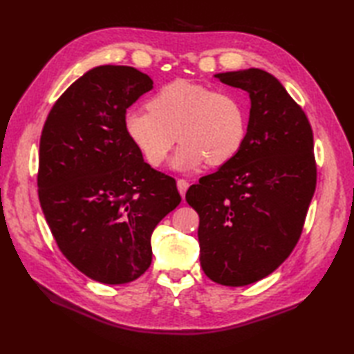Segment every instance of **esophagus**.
Masks as SVG:
<instances>
[{
  "instance_id": "obj_1",
  "label": "esophagus",
  "mask_w": 354,
  "mask_h": 354,
  "mask_svg": "<svg viewBox=\"0 0 354 354\" xmlns=\"http://www.w3.org/2000/svg\"><path fill=\"white\" fill-rule=\"evenodd\" d=\"M176 185H178L179 193H181V196H185V192H187V189H189V187H190L189 181H187V179H178Z\"/></svg>"
}]
</instances>
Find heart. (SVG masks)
Returning <instances> with one entry per match:
<instances>
[{"label":"heart","instance_id":"b5f03b06","mask_svg":"<svg viewBox=\"0 0 354 354\" xmlns=\"http://www.w3.org/2000/svg\"><path fill=\"white\" fill-rule=\"evenodd\" d=\"M149 109H131L124 131L146 161L160 165L176 140L183 141L171 167L190 171L205 161L228 162L243 146L248 109L236 93L176 80L149 100Z\"/></svg>","mask_w":354,"mask_h":354}]
</instances>
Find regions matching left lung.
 I'll return each mask as SVG.
<instances>
[{
	"label": "left lung",
	"mask_w": 354,
	"mask_h": 354,
	"mask_svg": "<svg viewBox=\"0 0 354 354\" xmlns=\"http://www.w3.org/2000/svg\"><path fill=\"white\" fill-rule=\"evenodd\" d=\"M250 94L243 146L192 185L185 199L199 214L201 266L223 286L272 274L301 236L317 187L313 132L301 106L259 68L216 74Z\"/></svg>",
	"instance_id": "1"
}]
</instances>
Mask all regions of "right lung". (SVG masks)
Listing matches in <instances>:
<instances>
[{
    "label": "right lung",
    "mask_w": 354,
    "mask_h": 354,
    "mask_svg": "<svg viewBox=\"0 0 354 354\" xmlns=\"http://www.w3.org/2000/svg\"><path fill=\"white\" fill-rule=\"evenodd\" d=\"M152 88L132 66H95L59 97L42 129L45 221L71 265L99 283L145 274L155 227L181 202L175 179L145 162L124 131L126 109Z\"/></svg>",
    "instance_id": "add662e5"
}]
</instances>
